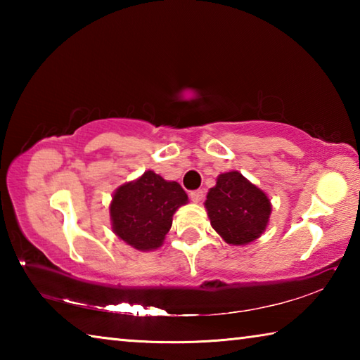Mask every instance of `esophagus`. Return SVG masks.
<instances>
[{"label": "esophagus", "instance_id": "1", "mask_svg": "<svg viewBox=\"0 0 360 360\" xmlns=\"http://www.w3.org/2000/svg\"><path fill=\"white\" fill-rule=\"evenodd\" d=\"M205 197V192L202 191V188H198V191H192L191 192V200L193 203H200Z\"/></svg>", "mask_w": 360, "mask_h": 360}]
</instances>
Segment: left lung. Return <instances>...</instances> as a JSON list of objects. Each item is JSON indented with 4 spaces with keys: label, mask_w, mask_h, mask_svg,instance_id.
<instances>
[{
    "label": "left lung",
    "mask_w": 360,
    "mask_h": 360,
    "mask_svg": "<svg viewBox=\"0 0 360 360\" xmlns=\"http://www.w3.org/2000/svg\"><path fill=\"white\" fill-rule=\"evenodd\" d=\"M205 208L222 240L229 245H248L264 233L271 214L266 193L238 172L217 176L206 195Z\"/></svg>",
    "instance_id": "1"
}]
</instances>
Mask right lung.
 <instances>
[{"instance_id":"right-lung-1","label":"right lung","mask_w":360,"mask_h":360,"mask_svg":"<svg viewBox=\"0 0 360 360\" xmlns=\"http://www.w3.org/2000/svg\"><path fill=\"white\" fill-rule=\"evenodd\" d=\"M186 203L187 193L178 182L149 169L114 192L109 205L112 230L138 251H154L172 229L176 210Z\"/></svg>"}]
</instances>
